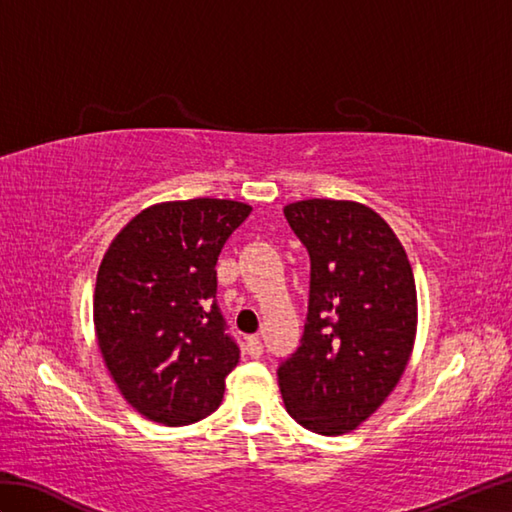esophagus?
I'll return each mask as SVG.
<instances>
[{
    "label": "esophagus",
    "mask_w": 512,
    "mask_h": 512,
    "mask_svg": "<svg viewBox=\"0 0 512 512\" xmlns=\"http://www.w3.org/2000/svg\"><path fill=\"white\" fill-rule=\"evenodd\" d=\"M246 350H248L250 356H262V352H264L262 339H259V336H248V339H246Z\"/></svg>",
    "instance_id": "esophagus-1"
}]
</instances>
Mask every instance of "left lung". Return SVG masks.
I'll return each instance as SVG.
<instances>
[{"label": "left lung", "mask_w": 512, "mask_h": 512, "mask_svg": "<svg viewBox=\"0 0 512 512\" xmlns=\"http://www.w3.org/2000/svg\"><path fill=\"white\" fill-rule=\"evenodd\" d=\"M310 255V303L297 352L277 369L286 411L303 429L343 436L383 405L418 330L409 257L374 209L312 198L284 206Z\"/></svg>", "instance_id": "8db88e82"}]
</instances>
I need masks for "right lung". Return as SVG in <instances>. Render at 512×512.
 <instances>
[{
    "label": "right lung",
    "mask_w": 512,
    "mask_h": 512,
    "mask_svg": "<svg viewBox=\"0 0 512 512\" xmlns=\"http://www.w3.org/2000/svg\"><path fill=\"white\" fill-rule=\"evenodd\" d=\"M250 211L217 198L160 202L132 217L103 255L96 343L123 398L147 420L184 427L220 407L239 347L215 303V264Z\"/></svg>",
    "instance_id": "right-lung-1"
}]
</instances>
